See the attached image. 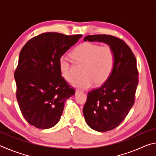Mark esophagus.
I'll list each match as a JSON object with an SVG mask.
<instances>
[{
  "label": "esophagus",
  "instance_id": "esophagus-1",
  "mask_svg": "<svg viewBox=\"0 0 156 156\" xmlns=\"http://www.w3.org/2000/svg\"><path fill=\"white\" fill-rule=\"evenodd\" d=\"M81 92H83V91H80V90H78V89H76V94H78L79 93H81Z\"/></svg>",
  "mask_w": 156,
  "mask_h": 156
}]
</instances>
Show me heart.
Returning a JSON list of instances; mask_svg holds the SVG:
<instances>
[{
  "label": "heart",
  "mask_w": 156,
  "mask_h": 156,
  "mask_svg": "<svg viewBox=\"0 0 156 156\" xmlns=\"http://www.w3.org/2000/svg\"><path fill=\"white\" fill-rule=\"evenodd\" d=\"M73 59L84 65L83 77L73 83V85L80 89L90 88L96 83L101 85L106 82L112 73L115 64V54L109 45L86 42L78 45L72 53ZM59 68L63 78L68 82L73 80L72 66L67 58L59 59Z\"/></svg>",
  "instance_id": "1"
}]
</instances>
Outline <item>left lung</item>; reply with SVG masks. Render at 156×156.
I'll list each match as a JSON object with an SVG mask.
<instances>
[{"label":"left lung","mask_w":156,"mask_h":156,"mask_svg":"<svg viewBox=\"0 0 156 156\" xmlns=\"http://www.w3.org/2000/svg\"><path fill=\"white\" fill-rule=\"evenodd\" d=\"M84 41L107 44L115 54V64L108 80L100 88L89 92L83 107L86 122L100 132L108 131L125 120L134 104L138 84L136 59L127 44L117 37L89 35Z\"/></svg>","instance_id":"1"}]
</instances>
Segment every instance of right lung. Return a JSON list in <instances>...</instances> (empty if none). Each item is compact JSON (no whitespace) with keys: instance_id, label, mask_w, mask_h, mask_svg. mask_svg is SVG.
<instances>
[{"instance_id":"right-lung-1","label":"right lung","mask_w":156,"mask_h":156,"mask_svg":"<svg viewBox=\"0 0 156 156\" xmlns=\"http://www.w3.org/2000/svg\"><path fill=\"white\" fill-rule=\"evenodd\" d=\"M81 34L47 32L34 37L20 52L14 73L16 98L25 120L45 129L59 122L65 102L75 94L61 76L59 59L77 43Z\"/></svg>"}]
</instances>
